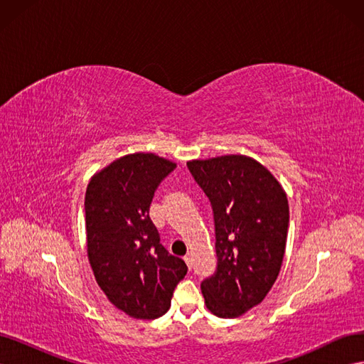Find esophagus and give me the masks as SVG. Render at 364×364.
<instances>
[{"label": "esophagus", "instance_id": "obj_1", "mask_svg": "<svg viewBox=\"0 0 364 364\" xmlns=\"http://www.w3.org/2000/svg\"><path fill=\"white\" fill-rule=\"evenodd\" d=\"M183 261L186 262V266H188V269L193 267V257H191V255H186V257L183 258Z\"/></svg>", "mask_w": 364, "mask_h": 364}]
</instances>
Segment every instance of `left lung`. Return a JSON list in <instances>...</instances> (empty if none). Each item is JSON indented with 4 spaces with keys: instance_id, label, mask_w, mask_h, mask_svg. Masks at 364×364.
<instances>
[{
    "instance_id": "8db88e82",
    "label": "left lung",
    "mask_w": 364,
    "mask_h": 364,
    "mask_svg": "<svg viewBox=\"0 0 364 364\" xmlns=\"http://www.w3.org/2000/svg\"><path fill=\"white\" fill-rule=\"evenodd\" d=\"M188 170L211 202L217 269L200 289L206 308L234 318L262 302L277 281L289 232V200L255 159L226 155L190 161Z\"/></svg>"
}]
</instances>
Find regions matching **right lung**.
<instances>
[{"instance_id": "obj_1", "label": "right lung", "mask_w": 364, "mask_h": 364, "mask_svg": "<svg viewBox=\"0 0 364 364\" xmlns=\"http://www.w3.org/2000/svg\"><path fill=\"white\" fill-rule=\"evenodd\" d=\"M174 168L153 153L126 155L94 174L85 196L87 258L97 284L118 310L144 321L168 311L188 270L161 245L149 217L156 188Z\"/></svg>"}]
</instances>
